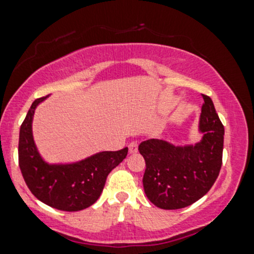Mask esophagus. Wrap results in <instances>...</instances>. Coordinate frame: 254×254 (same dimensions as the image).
<instances>
[{"label":"esophagus","instance_id":"1","mask_svg":"<svg viewBox=\"0 0 254 254\" xmlns=\"http://www.w3.org/2000/svg\"><path fill=\"white\" fill-rule=\"evenodd\" d=\"M137 151H138V143L131 142L129 144V152L130 154H136Z\"/></svg>","mask_w":254,"mask_h":254}]
</instances>
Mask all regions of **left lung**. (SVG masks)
<instances>
[{
	"instance_id": "8db88e82",
	"label": "left lung",
	"mask_w": 254,
	"mask_h": 254,
	"mask_svg": "<svg viewBox=\"0 0 254 254\" xmlns=\"http://www.w3.org/2000/svg\"><path fill=\"white\" fill-rule=\"evenodd\" d=\"M195 144L174 145L163 139L142 142L138 150L145 160L143 187L146 197L162 209H180L196 202L214 185L222 164L225 129L214 104L203 96Z\"/></svg>"
}]
</instances>
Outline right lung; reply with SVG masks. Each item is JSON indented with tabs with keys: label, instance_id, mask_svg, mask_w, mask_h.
<instances>
[{
	"label": "right lung",
	"instance_id": "right-lung-1",
	"mask_svg": "<svg viewBox=\"0 0 254 254\" xmlns=\"http://www.w3.org/2000/svg\"><path fill=\"white\" fill-rule=\"evenodd\" d=\"M33 102L20 127L19 166L33 195L48 206L66 212L87 208L98 200L106 177L127 157V148L99 151L84 160L69 163H50L41 156L33 136V118L39 104Z\"/></svg>",
	"mask_w": 254,
	"mask_h": 254
}]
</instances>
